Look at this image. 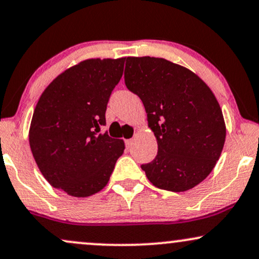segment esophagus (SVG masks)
<instances>
[{"mask_svg": "<svg viewBox=\"0 0 259 259\" xmlns=\"http://www.w3.org/2000/svg\"><path fill=\"white\" fill-rule=\"evenodd\" d=\"M133 142H134V140L133 139H129V140H125V146L127 148H130L133 146Z\"/></svg>", "mask_w": 259, "mask_h": 259, "instance_id": "1", "label": "esophagus"}]
</instances>
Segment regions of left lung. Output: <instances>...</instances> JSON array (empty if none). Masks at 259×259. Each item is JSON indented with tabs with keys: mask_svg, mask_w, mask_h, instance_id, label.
Instances as JSON below:
<instances>
[{
	"mask_svg": "<svg viewBox=\"0 0 259 259\" xmlns=\"http://www.w3.org/2000/svg\"><path fill=\"white\" fill-rule=\"evenodd\" d=\"M126 88L142 100L158 153L141 169L152 185L192 189L210 175L226 141L222 110L204 80L161 58H126Z\"/></svg>",
	"mask_w": 259,
	"mask_h": 259,
	"instance_id": "8db88e82",
	"label": "left lung"
}]
</instances>
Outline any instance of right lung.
Wrapping results in <instances>:
<instances>
[{"mask_svg": "<svg viewBox=\"0 0 259 259\" xmlns=\"http://www.w3.org/2000/svg\"><path fill=\"white\" fill-rule=\"evenodd\" d=\"M124 61H80L59 74L37 102L29 132L31 152L45 179L68 195L85 198L101 191L125 148L123 140L100 134Z\"/></svg>", "mask_w": 259, "mask_h": 259, "instance_id": "right-lung-1", "label": "right lung"}]
</instances>
